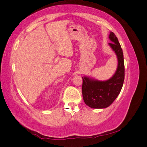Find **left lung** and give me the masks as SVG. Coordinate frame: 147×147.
Listing matches in <instances>:
<instances>
[{
	"label": "left lung",
	"mask_w": 147,
	"mask_h": 147,
	"mask_svg": "<svg viewBox=\"0 0 147 147\" xmlns=\"http://www.w3.org/2000/svg\"><path fill=\"white\" fill-rule=\"evenodd\" d=\"M109 45L115 51L118 59V67L112 78L106 81L83 77L82 94L84 103L92 109L108 107L116 99L121 91L124 80L123 53L115 34L110 32Z\"/></svg>",
	"instance_id": "8db88e82"
}]
</instances>
